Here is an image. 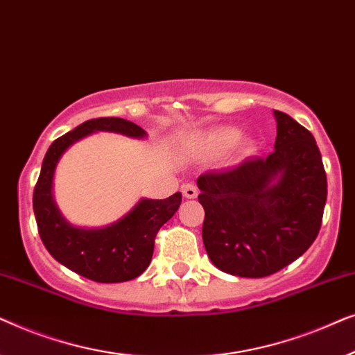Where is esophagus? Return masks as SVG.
I'll use <instances>...</instances> for the list:
<instances>
[{
    "label": "esophagus",
    "instance_id": "34e87169",
    "mask_svg": "<svg viewBox=\"0 0 355 355\" xmlns=\"http://www.w3.org/2000/svg\"><path fill=\"white\" fill-rule=\"evenodd\" d=\"M182 196L186 198H196L198 196L197 187L193 184H184L182 186Z\"/></svg>",
    "mask_w": 355,
    "mask_h": 355
}]
</instances>
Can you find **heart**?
<instances>
[{
  "instance_id": "1",
  "label": "heart",
  "mask_w": 355,
  "mask_h": 355,
  "mask_svg": "<svg viewBox=\"0 0 355 355\" xmlns=\"http://www.w3.org/2000/svg\"><path fill=\"white\" fill-rule=\"evenodd\" d=\"M196 147L208 157H218L234 147L236 158L245 159L257 153L259 142L254 137H242V130L236 125H218L202 134L197 139Z\"/></svg>"
}]
</instances>
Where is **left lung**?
Instances as JSON below:
<instances>
[{"label": "left lung", "instance_id": "8db88e82", "mask_svg": "<svg viewBox=\"0 0 355 355\" xmlns=\"http://www.w3.org/2000/svg\"><path fill=\"white\" fill-rule=\"evenodd\" d=\"M273 114V153L197 179L207 254L218 270L242 278H263L297 260L317 237L327 203L313 135L286 113Z\"/></svg>", "mask_w": 355, "mask_h": 355}]
</instances>
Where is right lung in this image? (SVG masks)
Returning a JSON list of instances; mask_svg holds the SVG:
<instances>
[{
    "label": "right lung",
    "mask_w": 355,
    "mask_h": 355,
    "mask_svg": "<svg viewBox=\"0 0 355 355\" xmlns=\"http://www.w3.org/2000/svg\"><path fill=\"white\" fill-rule=\"evenodd\" d=\"M96 132H114L130 139H147L140 125L121 118L90 119L56 139L43 158L33 191V213L38 232L53 259L74 273L96 283H124L148 268L155 236L181 205V192L164 200L139 198L130 210L101 227H84L69 223L53 196L58 163L79 140Z\"/></svg>",
    "instance_id": "right-lung-1"
}]
</instances>
